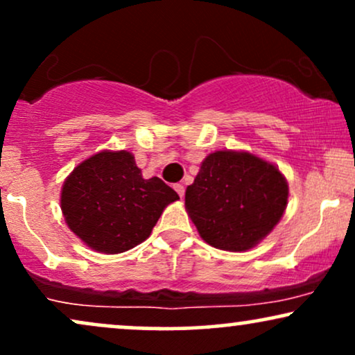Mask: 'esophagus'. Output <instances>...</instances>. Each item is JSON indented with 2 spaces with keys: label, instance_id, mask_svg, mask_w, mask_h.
I'll list each match as a JSON object with an SVG mask.
<instances>
[{
  "label": "esophagus",
  "instance_id": "esophagus-1",
  "mask_svg": "<svg viewBox=\"0 0 355 355\" xmlns=\"http://www.w3.org/2000/svg\"><path fill=\"white\" fill-rule=\"evenodd\" d=\"M173 188H175V191L178 193V196H180V198H183V196H185V187H183L182 183H175Z\"/></svg>",
  "mask_w": 355,
  "mask_h": 355
}]
</instances>
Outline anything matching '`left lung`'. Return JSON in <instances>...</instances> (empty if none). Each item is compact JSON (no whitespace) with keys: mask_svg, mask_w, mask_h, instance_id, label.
I'll list each match as a JSON object with an SVG mask.
<instances>
[{"mask_svg":"<svg viewBox=\"0 0 355 355\" xmlns=\"http://www.w3.org/2000/svg\"><path fill=\"white\" fill-rule=\"evenodd\" d=\"M286 201L288 183L275 165L234 150L206 157L185 193L203 241L232 252L257 245L284 216Z\"/></svg>","mask_w":355,"mask_h":355,"instance_id":"obj_1","label":"left lung"}]
</instances>
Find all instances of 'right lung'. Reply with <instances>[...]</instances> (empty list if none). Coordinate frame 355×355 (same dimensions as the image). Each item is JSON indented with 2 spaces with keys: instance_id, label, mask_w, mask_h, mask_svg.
Returning a JSON list of instances; mask_svg holds the SVG:
<instances>
[{
  "instance_id": "1",
  "label": "right lung",
  "mask_w": 355,
  "mask_h": 355,
  "mask_svg": "<svg viewBox=\"0 0 355 355\" xmlns=\"http://www.w3.org/2000/svg\"><path fill=\"white\" fill-rule=\"evenodd\" d=\"M177 191L159 177L142 178L128 150H103L75 167L62 187L67 224L88 248L119 254L150 236Z\"/></svg>"
}]
</instances>
